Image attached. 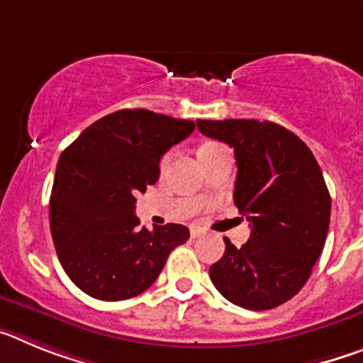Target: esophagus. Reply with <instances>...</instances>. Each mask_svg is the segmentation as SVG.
I'll list each match as a JSON object with an SVG mask.
<instances>
[{
    "label": "esophagus",
    "instance_id": "obj_1",
    "mask_svg": "<svg viewBox=\"0 0 363 363\" xmlns=\"http://www.w3.org/2000/svg\"><path fill=\"white\" fill-rule=\"evenodd\" d=\"M205 230L200 229V227H191V236L192 238H200V236H203Z\"/></svg>",
    "mask_w": 363,
    "mask_h": 363
}]
</instances>
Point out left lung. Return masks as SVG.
<instances>
[{
    "label": "left lung",
    "mask_w": 363,
    "mask_h": 363,
    "mask_svg": "<svg viewBox=\"0 0 363 363\" xmlns=\"http://www.w3.org/2000/svg\"><path fill=\"white\" fill-rule=\"evenodd\" d=\"M198 130L234 149V203L251 221L242 247L225 240L211 265L214 287L234 306L267 311L306 285L325 245L331 196L309 147L272 121L196 120Z\"/></svg>",
    "instance_id": "left-lung-1"
}]
</instances>
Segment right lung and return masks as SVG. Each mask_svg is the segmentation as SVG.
<instances>
[{"mask_svg":"<svg viewBox=\"0 0 363 363\" xmlns=\"http://www.w3.org/2000/svg\"><path fill=\"white\" fill-rule=\"evenodd\" d=\"M194 121L123 108L94 121L60 156L50 194V233L70 280L105 301L138 296L160 277L179 223L140 229L136 194L156 184L160 160Z\"/></svg>","mask_w":363,"mask_h":363,"instance_id":"1","label":"right lung"}]
</instances>
